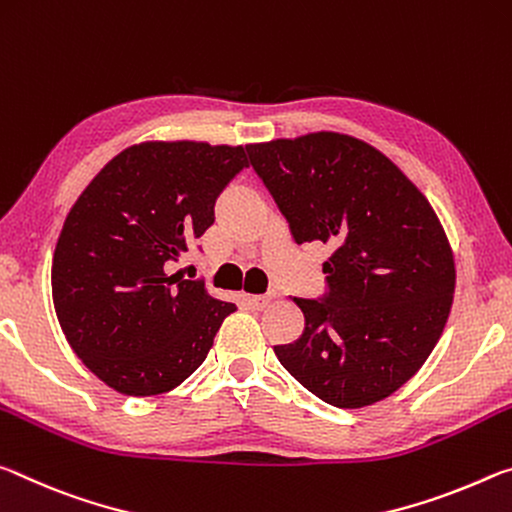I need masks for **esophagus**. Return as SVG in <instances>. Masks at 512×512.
I'll list each match as a JSON object with an SVG mask.
<instances>
[{
  "label": "esophagus",
  "mask_w": 512,
  "mask_h": 512,
  "mask_svg": "<svg viewBox=\"0 0 512 512\" xmlns=\"http://www.w3.org/2000/svg\"><path fill=\"white\" fill-rule=\"evenodd\" d=\"M272 297L270 295H249L247 297V304L254 308V311H263V308L270 306Z\"/></svg>",
  "instance_id": "esophagus-1"
}]
</instances>
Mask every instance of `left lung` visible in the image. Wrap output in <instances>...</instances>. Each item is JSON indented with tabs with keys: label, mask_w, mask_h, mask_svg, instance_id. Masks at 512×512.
Segmentation results:
<instances>
[{
	"label": "left lung",
	"mask_w": 512,
	"mask_h": 512,
	"mask_svg": "<svg viewBox=\"0 0 512 512\" xmlns=\"http://www.w3.org/2000/svg\"><path fill=\"white\" fill-rule=\"evenodd\" d=\"M247 154L292 240L333 249L326 290L295 297L304 333L276 345V358L335 408L390 397L429 358L454 299V254L431 204L388 156L342 133Z\"/></svg>",
	"instance_id": "obj_1"
}]
</instances>
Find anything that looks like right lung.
Wrapping results in <instances>:
<instances>
[{
  "label": "right lung",
  "instance_id": "right-lung-1",
  "mask_svg": "<svg viewBox=\"0 0 512 512\" xmlns=\"http://www.w3.org/2000/svg\"><path fill=\"white\" fill-rule=\"evenodd\" d=\"M247 165L245 147L142 142L106 163L67 213L52 265L56 317L74 354L113 390L177 388L236 311L201 279L170 272Z\"/></svg>",
  "mask_w": 512,
  "mask_h": 512
}]
</instances>
